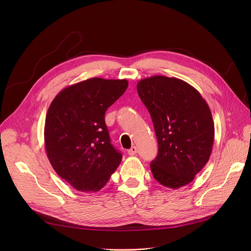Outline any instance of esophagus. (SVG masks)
Instances as JSON below:
<instances>
[{
  "label": "esophagus",
  "instance_id": "34e87169",
  "mask_svg": "<svg viewBox=\"0 0 251 251\" xmlns=\"http://www.w3.org/2000/svg\"><path fill=\"white\" fill-rule=\"evenodd\" d=\"M127 152H128L129 155H134V154H136V152H137V148H136V147H132Z\"/></svg>",
  "mask_w": 251,
  "mask_h": 251
}]
</instances>
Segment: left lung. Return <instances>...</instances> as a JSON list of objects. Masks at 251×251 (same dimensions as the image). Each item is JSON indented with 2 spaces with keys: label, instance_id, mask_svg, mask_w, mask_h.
<instances>
[{
  "label": "left lung",
  "instance_id": "8db88e82",
  "mask_svg": "<svg viewBox=\"0 0 251 251\" xmlns=\"http://www.w3.org/2000/svg\"><path fill=\"white\" fill-rule=\"evenodd\" d=\"M137 92L148 108L159 144L151 169L162 185L189 184L208 162L215 137L212 112L193 86L175 77L141 79Z\"/></svg>",
  "mask_w": 251,
  "mask_h": 251
}]
</instances>
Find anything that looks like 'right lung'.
<instances>
[{
    "mask_svg": "<svg viewBox=\"0 0 251 251\" xmlns=\"http://www.w3.org/2000/svg\"><path fill=\"white\" fill-rule=\"evenodd\" d=\"M128 86L126 79L94 77L65 87L46 117L45 148L56 173L82 192L100 190L122 154L111 144L104 113Z\"/></svg>",
    "mask_w": 251,
    "mask_h": 251,
    "instance_id": "1",
    "label": "right lung"
}]
</instances>
